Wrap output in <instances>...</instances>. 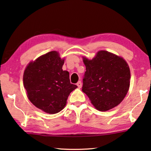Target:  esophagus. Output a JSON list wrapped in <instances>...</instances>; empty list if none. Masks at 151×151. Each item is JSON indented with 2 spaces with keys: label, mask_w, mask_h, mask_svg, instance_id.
Returning a JSON list of instances; mask_svg holds the SVG:
<instances>
[{
  "label": "esophagus",
  "mask_w": 151,
  "mask_h": 151,
  "mask_svg": "<svg viewBox=\"0 0 151 151\" xmlns=\"http://www.w3.org/2000/svg\"><path fill=\"white\" fill-rule=\"evenodd\" d=\"M77 86H78V88H81V87H82V82H81V81H78V83H77Z\"/></svg>",
  "instance_id": "obj_1"
}]
</instances>
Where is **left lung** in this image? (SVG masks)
<instances>
[{
  "label": "left lung",
  "mask_w": 151,
  "mask_h": 151,
  "mask_svg": "<svg viewBox=\"0 0 151 151\" xmlns=\"http://www.w3.org/2000/svg\"><path fill=\"white\" fill-rule=\"evenodd\" d=\"M86 66L82 91L97 110L106 112L121 104L130 86V69L123 58L100 50Z\"/></svg>",
  "instance_id": "obj_1"
}]
</instances>
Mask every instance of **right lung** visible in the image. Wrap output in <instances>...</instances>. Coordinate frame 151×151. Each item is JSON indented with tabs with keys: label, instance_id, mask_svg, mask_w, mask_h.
<instances>
[{
	"label": "right lung",
	"instance_id": "right-lung-1",
	"mask_svg": "<svg viewBox=\"0 0 151 151\" xmlns=\"http://www.w3.org/2000/svg\"><path fill=\"white\" fill-rule=\"evenodd\" d=\"M64 58L51 51L31 61L23 75L24 86L30 101L50 114L60 112L71 92L78 86L71 84L69 73L63 71Z\"/></svg>",
	"mask_w": 151,
	"mask_h": 151
}]
</instances>
